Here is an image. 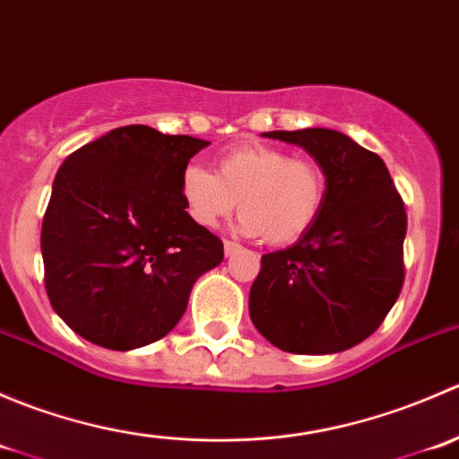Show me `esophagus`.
<instances>
[{
	"mask_svg": "<svg viewBox=\"0 0 459 459\" xmlns=\"http://www.w3.org/2000/svg\"><path fill=\"white\" fill-rule=\"evenodd\" d=\"M238 251H242V247H239L238 242H229V239H226V242H224L226 257H230V255H233V253H238Z\"/></svg>",
	"mask_w": 459,
	"mask_h": 459,
	"instance_id": "obj_1",
	"label": "esophagus"
}]
</instances>
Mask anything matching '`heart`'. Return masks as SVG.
<instances>
[{
	"instance_id": "b5f03b06",
	"label": "heart",
	"mask_w": 459,
	"mask_h": 459,
	"mask_svg": "<svg viewBox=\"0 0 459 459\" xmlns=\"http://www.w3.org/2000/svg\"><path fill=\"white\" fill-rule=\"evenodd\" d=\"M217 170H182V200L193 221L212 229L239 208V229L273 247L302 239L317 221L326 195L324 173L307 157L266 143H242L217 157Z\"/></svg>"
}]
</instances>
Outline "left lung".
Masks as SVG:
<instances>
[{
	"label": "left lung",
	"mask_w": 459,
	"mask_h": 459,
	"mask_svg": "<svg viewBox=\"0 0 459 459\" xmlns=\"http://www.w3.org/2000/svg\"><path fill=\"white\" fill-rule=\"evenodd\" d=\"M302 146L326 178L313 229L262 255L248 295L253 324L286 353H340L367 340L404 281L406 211L382 157L331 128L271 131Z\"/></svg>",
	"instance_id": "8db88e82"
}]
</instances>
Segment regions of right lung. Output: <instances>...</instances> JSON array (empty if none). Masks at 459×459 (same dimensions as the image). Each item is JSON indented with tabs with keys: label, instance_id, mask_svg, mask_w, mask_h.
I'll use <instances>...</instances> for the list:
<instances>
[{
	"label": "right lung",
	"instance_id": "1",
	"mask_svg": "<svg viewBox=\"0 0 459 459\" xmlns=\"http://www.w3.org/2000/svg\"><path fill=\"white\" fill-rule=\"evenodd\" d=\"M208 143L133 124L59 166L41 224L44 284L77 335L110 351L161 340L197 277L224 259L221 239L193 221L179 191Z\"/></svg>",
	"mask_w": 459,
	"mask_h": 459
}]
</instances>
